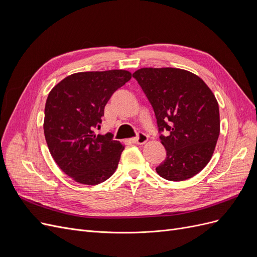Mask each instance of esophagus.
I'll return each mask as SVG.
<instances>
[{"mask_svg":"<svg viewBox=\"0 0 257 257\" xmlns=\"http://www.w3.org/2000/svg\"><path fill=\"white\" fill-rule=\"evenodd\" d=\"M131 142L134 143V144H137V145H145L148 142V136L144 133H141L136 138L132 139Z\"/></svg>","mask_w":257,"mask_h":257,"instance_id":"34e87169","label":"esophagus"}]
</instances>
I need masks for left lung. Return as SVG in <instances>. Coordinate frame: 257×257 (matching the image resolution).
I'll return each instance as SVG.
<instances>
[{"label": "left lung", "instance_id": "8db88e82", "mask_svg": "<svg viewBox=\"0 0 257 257\" xmlns=\"http://www.w3.org/2000/svg\"><path fill=\"white\" fill-rule=\"evenodd\" d=\"M151 103L166 159L157 173L169 181L197 175L211 160L220 135L219 104L195 74L174 67H144L133 74Z\"/></svg>", "mask_w": 257, "mask_h": 257}]
</instances>
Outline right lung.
Here are the masks:
<instances>
[{"mask_svg": "<svg viewBox=\"0 0 257 257\" xmlns=\"http://www.w3.org/2000/svg\"><path fill=\"white\" fill-rule=\"evenodd\" d=\"M132 78L125 69L69 75L49 92L44 134L54 162L74 181L96 185L111 177L124 146L110 134L96 135L108 100Z\"/></svg>", "mask_w": 257, "mask_h": 257, "instance_id": "obj_1", "label": "right lung"}]
</instances>
